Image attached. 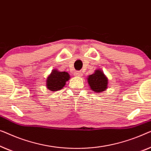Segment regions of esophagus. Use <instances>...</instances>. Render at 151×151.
Returning <instances> with one entry per match:
<instances>
[{"label":"esophagus","instance_id":"obj_1","mask_svg":"<svg viewBox=\"0 0 151 151\" xmlns=\"http://www.w3.org/2000/svg\"><path fill=\"white\" fill-rule=\"evenodd\" d=\"M75 75L76 76H81L83 75L82 72H81V71L75 72Z\"/></svg>","mask_w":151,"mask_h":151}]
</instances>
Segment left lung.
I'll return each mask as SVG.
<instances>
[{"label":"left lung","mask_w":151,"mask_h":151,"mask_svg":"<svg viewBox=\"0 0 151 151\" xmlns=\"http://www.w3.org/2000/svg\"><path fill=\"white\" fill-rule=\"evenodd\" d=\"M88 83L91 90L94 92L101 93L107 90L108 86V78L101 70H96L94 73L89 75Z\"/></svg>","instance_id":"8db88e82"}]
</instances>
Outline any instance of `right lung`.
<instances>
[{"label":"right lung","instance_id":"obj_1","mask_svg":"<svg viewBox=\"0 0 151 151\" xmlns=\"http://www.w3.org/2000/svg\"><path fill=\"white\" fill-rule=\"evenodd\" d=\"M70 75L67 72H60L57 70H52L51 73L46 79V88L48 90L55 92L62 89L68 81L70 79Z\"/></svg>","mask_w":151,"mask_h":151}]
</instances>
